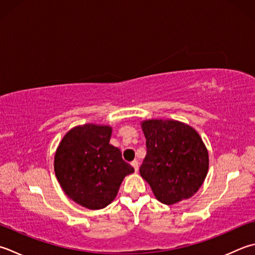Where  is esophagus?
I'll return each instance as SVG.
<instances>
[{
	"label": "esophagus",
	"instance_id": "1",
	"mask_svg": "<svg viewBox=\"0 0 255 255\" xmlns=\"http://www.w3.org/2000/svg\"><path fill=\"white\" fill-rule=\"evenodd\" d=\"M131 166L133 167L134 171H138V168H139V162H138V160H133V161H131Z\"/></svg>",
	"mask_w": 255,
	"mask_h": 255
}]
</instances>
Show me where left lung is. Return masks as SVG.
<instances>
[{
  "label": "left lung",
  "instance_id": "8db88e82",
  "mask_svg": "<svg viewBox=\"0 0 255 255\" xmlns=\"http://www.w3.org/2000/svg\"><path fill=\"white\" fill-rule=\"evenodd\" d=\"M141 127L147 154L139 171L154 196L164 204L192 197L209 168L208 150L199 133L176 121H146Z\"/></svg>",
  "mask_w": 255,
  "mask_h": 255
}]
</instances>
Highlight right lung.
I'll list each match as a JSON object with an SVG mask.
<instances>
[{
	"label": "right lung",
	"mask_w": 255,
	"mask_h": 255,
	"mask_svg": "<svg viewBox=\"0 0 255 255\" xmlns=\"http://www.w3.org/2000/svg\"><path fill=\"white\" fill-rule=\"evenodd\" d=\"M112 128L84 125L69 130L55 154L54 169L64 192L81 206L97 210L115 198L133 168L109 143Z\"/></svg>",
	"instance_id": "right-lung-1"
}]
</instances>
